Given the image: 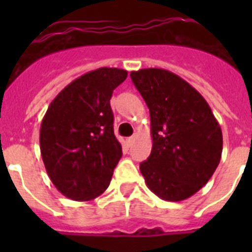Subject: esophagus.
I'll return each mask as SVG.
<instances>
[{"mask_svg":"<svg viewBox=\"0 0 252 252\" xmlns=\"http://www.w3.org/2000/svg\"><path fill=\"white\" fill-rule=\"evenodd\" d=\"M126 142H128V145H133V142H134V136H132V137H129L128 140H126Z\"/></svg>","mask_w":252,"mask_h":252,"instance_id":"1","label":"esophagus"}]
</instances>
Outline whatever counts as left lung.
<instances>
[{"label": "left lung", "mask_w": 252, "mask_h": 252, "mask_svg": "<svg viewBox=\"0 0 252 252\" xmlns=\"http://www.w3.org/2000/svg\"><path fill=\"white\" fill-rule=\"evenodd\" d=\"M150 112L153 148L140 163L150 191L167 201L195 195L211 179L222 153V132L203 95L158 68L130 73Z\"/></svg>", "instance_id": "1"}]
</instances>
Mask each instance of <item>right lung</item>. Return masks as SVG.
<instances>
[{"label": "right lung", "instance_id": "1", "mask_svg": "<svg viewBox=\"0 0 252 252\" xmlns=\"http://www.w3.org/2000/svg\"><path fill=\"white\" fill-rule=\"evenodd\" d=\"M128 72L91 70L49 104L40 126V152L55 187L69 199L89 201L106 191L122 158L110 99Z\"/></svg>", "mask_w": 252, "mask_h": 252}]
</instances>
